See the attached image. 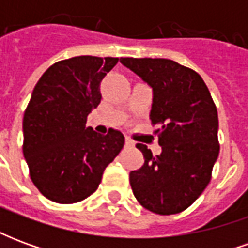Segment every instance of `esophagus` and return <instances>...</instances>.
<instances>
[{"mask_svg":"<svg viewBox=\"0 0 248 248\" xmlns=\"http://www.w3.org/2000/svg\"><path fill=\"white\" fill-rule=\"evenodd\" d=\"M124 145L127 146V147H131V146H134V140H130V138H127V137H126V140H124Z\"/></svg>","mask_w":248,"mask_h":248,"instance_id":"esophagus-1","label":"esophagus"}]
</instances>
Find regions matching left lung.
Returning <instances> with one entry per match:
<instances>
[{
    "label": "left lung",
    "instance_id": "1",
    "mask_svg": "<svg viewBox=\"0 0 248 248\" xmlns=\"http://www.w3.org/2000/svg\"><path fill=\"white\" fill-rule=\"evenodd\" d=\"M153 89L151 124L158 129L159 155L137 143L143 166L130 172L137 201L151 213H182L211 179L219 154L218 111L202 77L165 58H121Z\"/></svg>",
    "mask_w": 248,
    "mask_h": 248
}]
</instances>
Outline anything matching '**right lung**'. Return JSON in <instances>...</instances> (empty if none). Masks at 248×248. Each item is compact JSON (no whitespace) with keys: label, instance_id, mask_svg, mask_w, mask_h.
I'll return each instance as SVG.
<instances>
[{"label":"right lung","instance_id":"add662e5","mask_svg":"<svg viewBox=\"0 0 248 248\" xmlns=\"http://www.w3.org/2000/svg\"><path fill=\"white\" fill-rule=\"evenodd\" d=\"M119 58L79 56L56 62L37 82L25 110L24 156L30 178L53 202H81L95 191L105 169L124 145V134L86 127L101 102V82Z\"/></svg>","mask_w":248,"mask_h":248}]
</instances>
